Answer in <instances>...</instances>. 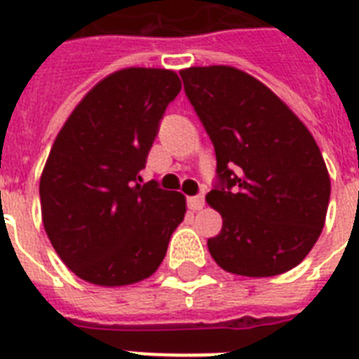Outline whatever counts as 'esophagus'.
<instances>
[{
	"label": "esophagus",
	"instance_id": "34e87169",
	"mask_svg": "<svg viewBox=\"0 0 359 359\" xmlns=\"http://www.w3.org/2000/svg\"><path fill=\"white\" fill-rule=\"evenodd\" d=\"M205 207V197L203 196H194V197H188V208L197 212V210H201Z\"/></svg>",
	"mask_w": 359,
	"mask_h": 359
}]
</instances>
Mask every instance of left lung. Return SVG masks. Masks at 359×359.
I'll use <instances>...</instances> for the list:
<instances>
[{
    "label": "left lung",
    "instance_id": "1",
    "mask_svg": "<svg viewBox=\"0 0 359 359\" xmlns=\"http://www.w3.org/2000/svg\"><path fill=\"white\" fill-rule=\"evenodd\" d=\"M210 135L218 182L207 203L222 214L208 251L225 272L270 278L298 266L323 233L330 175L317 141L262 81L225 65L180 70Z\"/></svg>",
    "mask_w": 359,
    "mask_h": 359
}]
</instances>
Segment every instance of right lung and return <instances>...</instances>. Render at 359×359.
<instances>
[{
  "instance_id": "1",
  "label": "right lung",
  "mask_w": 359,
  "mask_h": 359,
  "mask_svg": "<svg viewBox=\"0 0 359 359\" xmlns=\"http://www.w3.org/2000/svg\"><path fill=\"white\" fill-rule=\"evenodd\" d=\"M180 87L173 70H117L81 98L53 141L39 184L42 224L83 281L123 287L151 278L184 219L182 194L140 184Z\"/></svg>"
}]
</instances>
